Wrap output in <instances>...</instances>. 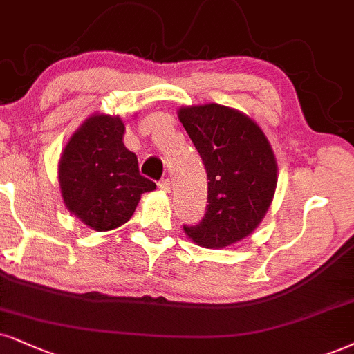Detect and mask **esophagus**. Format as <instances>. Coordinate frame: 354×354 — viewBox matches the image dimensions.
Segmentation results:
<instances>
[{
    "instance_id": "34e87169",
    "label": "esophagus",
    "mask_w": 354,
    "mask_h": 354,
    "mask_svg": "<svg viewBox=\"0 0 354 354\" xmlns=\"http://www.w3.org/2000/svg\"><path fill=\"white\" fill-rule=\"evenodd\" d=\"M159 189L165 192V194H170V190H172V185H170L169 178H162V180L159 182Z\"/></svg>"
}]
</instances>
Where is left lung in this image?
<instances>
[{"instance_id":"obj_1","label":"left lung","mask_w":354,"mask_h":354,"mask_svg":"<svg viewBox=\"0 0 354 354\" xmlns=\"http://www.w3.org/2000/svg\"><path fill=\"white\" fill-rule=\"evenodd\" d=\"M184 124L208 177L203 220L184 226L198 246L220 250L248 238L259 226L277 187V160L256 121L218 103L180 106Z\"/></svg>"}]
</instances>
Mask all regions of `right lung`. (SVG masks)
<instances>
[{"mask_svg": "<svg viewBox=\"0 0 354 354\" xmlns=\"http://www.w3.org/2000/svg\"><path fill=\"white\" fill-rule=\"evenodd\" d=\"M124 121L95 113L75 129L59 159V187L67 210L95 231L120 228L141 195L156 184L139 174L138 157L124 146Z\"/></svg>", "mask_w": 354, "mask_h": 354, "instance_id": "add662e5", "label": "right lung"}]
</instances>
